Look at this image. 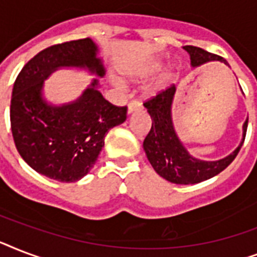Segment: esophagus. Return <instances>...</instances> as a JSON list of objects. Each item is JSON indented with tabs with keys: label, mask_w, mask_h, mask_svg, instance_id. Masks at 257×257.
<instances>
[{
	"label": "esophagus",
	"mask_w": 257,
	"mask_h": 257,
	"mask_svg": "<svg viewBox=\"0 0 257 257\" xmlns=\"http://www.w3.org/2000/svg\"><path fill=\"white\" fill-rule=\"evenodd\" d=\"M139 109H141V102H139V101H131L128 104V113L131 114V113L136 112V110H139Z\"/></svg>",
	"instance_id": "obj_1"
}]
</instances>
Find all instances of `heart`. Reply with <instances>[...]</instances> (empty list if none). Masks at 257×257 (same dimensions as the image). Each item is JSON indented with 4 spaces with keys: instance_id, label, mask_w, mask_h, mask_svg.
Returning <instances> with one entry per match:
<instances>
[{
    "instance_id": "b5f03b06",
    "label": "heart",
    "mask_w": 257,
    "mask_h": 257,
    "mask_svg": "<svg viewBox=\"0 0 257 257\" xmlns=\"http://www.w3.org/2000/svg\"><path fill=\"white\" fill-rule=\"evenodd\" d=\"M161 68H163V62H161L160 60H156V61H153L152 64L147 68V70H145V76H151V74L157 73ZM171 78L172 72H167V73L163 76V78H161V82H163V84H168V82L171 81Z\"/></svg>"
}]
</instances>
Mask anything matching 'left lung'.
<instances>
[{
	"instance_id": "left-lung-1",
	"label": "left lung",
	"mask_w": 257,
	"mask_h": 257,
	"mask_svg": "<svg viewBox=\"0 0 257 257\" xmlns=\"http://www.w3.org/2000/svg\"><path fill=\"white\" fill-rule=\"evenodd\" d=\"M191 56V65L193 68L209 61L224 62L229 66L223 57L209 53L197 46H184ZM176 93V86L171 85L161 90L148 101L144 106L152 118V128L144 140V151L153 169L163 177L175 184H197L219 175L237 156L247 133L248 118L243 125V141L237 148L224 159L216 161H204L191 156L183 143L176 135L172 121V102Z\"/></svg>"
}]
</instances>
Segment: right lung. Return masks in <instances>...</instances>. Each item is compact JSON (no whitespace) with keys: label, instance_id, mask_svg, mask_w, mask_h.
Listing matches in <instances>:
<instances>
[{"label":"right lung","instance_id":"1","mask_svg":"<svg viewBox=\"0 0 257 257\" xmlns=\"http://www.w3.org/2000/svg\"><path fill=\"white\" fill-rule=\"evenodd\" d=\"M97 52L90 38L49 46L28 61L14 82L10 125L16 148L30 168L61 183L89 173L109 129L126 120V106L105 100L97 78L69 104L57 106L42 97L44 81L58 68H86L102 77Z\"/></svg>","mask_w":257,"mask_h":257}]
</instances>
